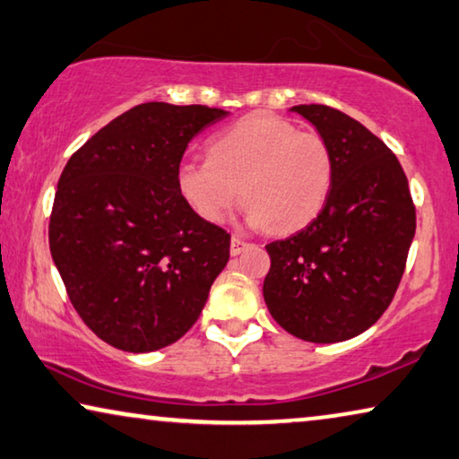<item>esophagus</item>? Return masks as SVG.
<instances>
[{"instance_id": "obj_1", "label": "esophagus", "mask_w": 459, "mask_h": 459, "mask_svg": "<svg viewBox=\"0 0 459 459\" xmlns=\"http://www.w3.org/2000/svg\"><path fill=\"white\" fill-rule=\"evenodd\" d=\"M244 248H248V242H246V239H242L239 236H234V238H231V242H230V252H231V256H236V254H239V252H242Z\"/></svg>"}]
</instances>
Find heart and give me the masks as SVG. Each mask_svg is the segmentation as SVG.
I'll return each mask as SVG.
<instances>
[{
    "label": "heart",
    "mask_w": 459,
    "mask_h": 459,
    "mask_svg": "<svg viewBox=\"0 0 459 459\" xmlns=\"http://www.w3.org/2000/svg\"><path fill=\"white\" fill-rule=\"evenodd\" d=\"M333 180L328 141L264 112L220 133L211 141L209 160H185L176 170L180 196L205 221L228 220L244 195L250 223L281 234L316 220Z\"/></svg>",
    "instance_id": "heart-1"
}]
</instances>
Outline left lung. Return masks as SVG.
Here are the masks:
<instances>
[{
    "label": "left lung",
    "instance_id": "8db88e82",
    "mask_svg": "<svg viewBox=\"0 0 459 459\" xmlns=\"http://www.w3.org/2000/svg\"><path fill=\"white\" fill-rule=\"evenodd\" d=\"M291 110L328 141L334 180L314 221L266 244L264 301L301 341H347L382 318L396 295L417 209L398 158L368 126L324 104Z\"/></svg>",
    "mask_w": 459,
    "mask_h": 459
}]
</instances>
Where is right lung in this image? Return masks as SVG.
<instances>
[{"mask_svg":"<svg viewBox=\"0 0 459 459\" xmlns=\"http://www.w3.org/2000/svg\"><path fill=\"white\" fill-rule=\"evenodd\" d=\"M228 115L145 102L91 135L63 168L48 246L83 324L126 352L164 349L199 318L230 260V234L176 186L186 147Z\"/></svg>","mask_w":459,"mask_h":459,"instance_id":"obj_1","label":"right lung"}]
</instances>
